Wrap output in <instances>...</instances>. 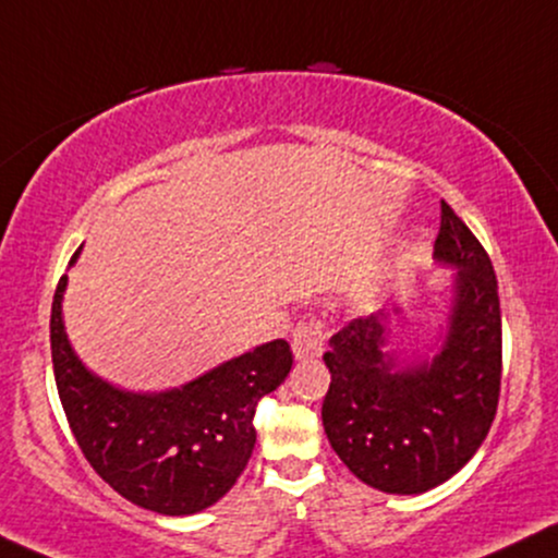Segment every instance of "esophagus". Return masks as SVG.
<instances>
[{"label": "esophagus", "instance_id": "obj_1", "mask_svg": "<svg viewBox=\"0 0 558 558\" xmlns=\"http://www.w3.org/2000/svg\"><path fill=\"white\" fill-rule=\"evenodd\" d=\"M328 341V328L323 326L320 320L302 323V326L294 328L292 336V352L298 360H315V356L323 354Z\"/></svg>", "mask_w": 558, "mask_h": 558}]
</instances>
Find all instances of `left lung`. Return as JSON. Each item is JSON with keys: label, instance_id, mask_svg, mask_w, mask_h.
I'll use <instances>...</instances> for the list:
<instances>
[{"label": "left lung", "instance_id": "8db88e82", "mask_svg": "<svg viewBox=\"0 0 558 558\" xmlns=\"http://www.w3.org/2000/svg\"><path fill=\"white\" fill-rule=\"evenodd\" d=\"M435 260L456 268L437 354L388 349L401 307L356 318L323 354L331 385L323 429L356 478L385 494H424L456 476L489 435L501 380V313L484 245L442 202Z\"/></svg>", "mask_w": 558, "mask_h": 558}]
</instances>
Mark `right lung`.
Returning <instances> with one entry per match:
<instances>
[{
	"instance_id": "obj_1",
	"label": "right lung",
	"mask_w": 558,
	"mask_h": 558,
	"mask_svg": "<svg viewBox=\"0 0 558 558\" xmlns=\"http://www.w3.org/2000/svg\"><path fill=\"white\" fill-rule=\"evenodd\" d=\"M64 290L61 277L51 305L53 377L87 463L123 499L157 514L183 518L222 499L253 456L256 403L290 375V343H260L181 388L134 393L74 354L61 313Z\"/></svg>"
}]
</instances>
